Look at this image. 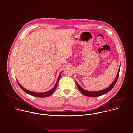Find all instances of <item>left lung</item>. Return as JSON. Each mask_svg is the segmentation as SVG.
Returning a JSON list of instances; mask_svg holds the SVG:
<instances>
[{"mask_svg": "<svg viewBox=\"0 0 133 133\" xmlns=\"http://www.w3.org/2000/svg\"><path fill=\"white\" fill-rule=\"evenodd\" d=\"M119 74H120V68L119 69V71H118V75L115 80V81L113 82V83L108 87L107 88V89H105V90H102V91H98V92H89V91H87L85 90H84L83 89H82L79 85V84L76 82V84L79 89V90L80 91V92L85 96H89V97H97V96H101V95H103L107 93H108V92H109L110 91H111V90L114 87V86L115 85L118 79V78H119Z\"/></svg>", "mask_w": 133, "mask_h": 133, "instance_id": "left-lung-1", "label": "left lung"}]
</instances>
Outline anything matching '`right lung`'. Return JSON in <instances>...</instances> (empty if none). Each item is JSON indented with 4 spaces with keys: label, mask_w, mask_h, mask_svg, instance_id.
Segmentation results:
<instances>
[{
    "label": "right lung",
    "mask_w": 133,
    "mask_h": 133,
    "mask_svg": "<svg viewBox=\"0 0 133 133\" xmlns=\"http://www.w3.org/2000/svg\"><path fill=\"white\" fill-rule=\"evenodd\" d=\"M61 73L60 74V75H59V77H58V80H57V82H56V84L55 85L54 87L52 90H50V91H48V92H45V93H35V92H33L29 91H28V90H26V89H24V88H23V87L19 84L18 82H17V83H18L19 86L20 87V88L22 89V90H23V91L25 92L26 93H28V94H30V95H32V96H36V97H41V98H42V97H48V96L51 95L54 92V91L56 89V87H57V84H58V81H59V78H60V76H61Z\"/></svg>",
    "instance_id": "obj_1"
}]
</instances>
